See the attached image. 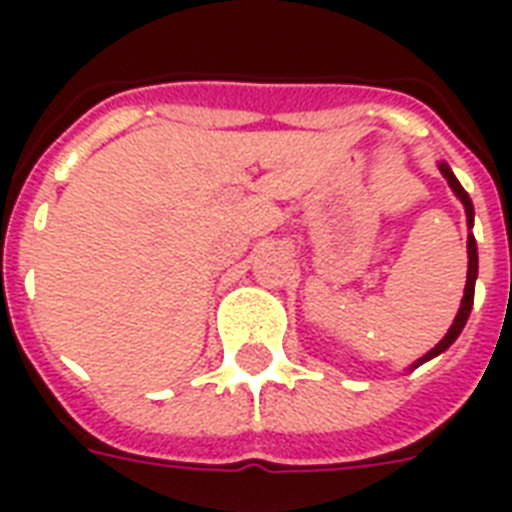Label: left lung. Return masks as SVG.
I'll return each instance as SVG.
<instances>
[{
	"label": "left lung",
	"mask_w": 512,
	"mask_h": 512,
	"mask_svg": "<svg viewBox=\"0 0 512 512\" xmlns=\"http://www.w3.org/2000/svg\"><path fill=\"white\" fill-rule=\"evenodd\" d=\"M441 167V175L449 180V185H452V191L460 196V201L465 204V215H468V225H473V201H470V196L465 193V188H462L460 183H457V177H454V172L446 167V164H438ZM476 276H478V249H476V239H473V233L468 236V284H465V297H462V305H460V313H457V319H454V324L449 327V332H446V337L441 342H438L436 348L430 350V353H425V356L417 361L414 366H420L422 361H428V358L438 356V353H444L449 345H452L457 337H460L462 327H465V321H468L470 316V308H473V292H476Z\"/></svg>",
	"instance_id": "8db88e82"
}]
</instances>
